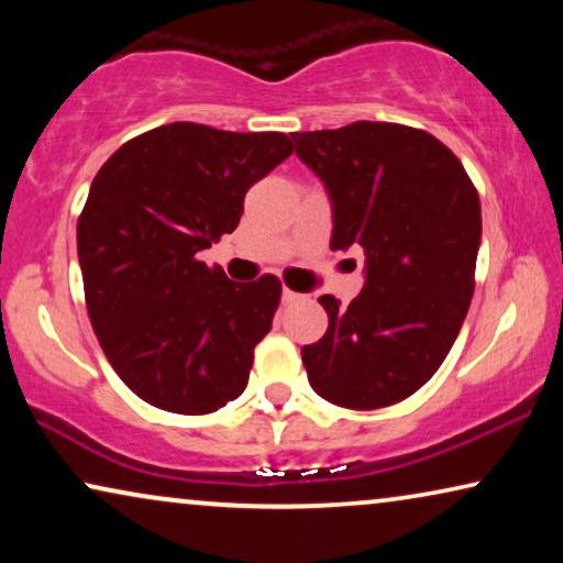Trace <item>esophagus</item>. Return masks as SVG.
<instances>
[{
  "label": "esophagus",
  "mask_w": 563,
  "mask_h": 563,
  "mask_svg": "<svg viewBox=\"0 0 563 563\" xmlns=\"http://www.w3.org/2000/svg\"><path fill=\"white\" fill-rule=\"evenodd\" d=\"M299 299H302V295H297V291L282 289V302L284 305H295V302H299Z\"/></svg>",
  "instance_id": "obj_1"
}]
</instances>
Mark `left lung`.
I'll list each match as a JSON object with an SVG mask.
<instances>
[{"label": "left lung", "instance_id": "left-lung-1", "mask_svg": "<svg viewBox=\"0 0 563 563\" xmlns=\"http://www.w3.org/2000/svg\"><path fill=\"white\" fill-rule=\"evenodd\" d=\"M325 184L330 249L364 251V289L302 349L310 387L349 410L402 402L449 356L474 295L482 207L461 161L426 130L353 122L291 133Z\"/></svg>", "mask_w": 563, "mask_h": 563}]
</instances>
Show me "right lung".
I'll use <instances>...</instances> for the list:
<instances>
[{"mask_svg": "<svg viewBox=\"0 0 563 563\" xmlns=\"http://www.w3.org/2000/svg\"><path fill=\"white\" fill-rule=\"evenodd\" d=\"M289 153L284 133L172 122L128 141L91 181L76 225L89 320L148 405L207 415L243 395L282 284L230 282L197 253L233 233L245 191Z\"/></svg>", "mask_w": 563, "mask_h": 563, "instance_id": "1", "label": "right lung"}]
</instances>
